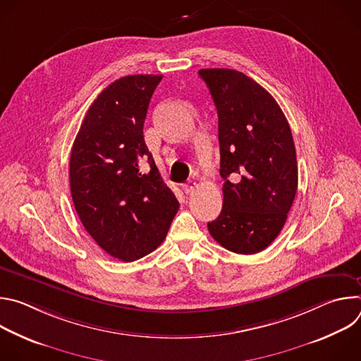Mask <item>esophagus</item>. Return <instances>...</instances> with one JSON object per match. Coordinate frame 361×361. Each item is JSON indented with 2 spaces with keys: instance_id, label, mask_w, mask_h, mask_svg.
<instances>
[{
  "instance_id": "esophagus-1",
  "label": "esophagus",
  "mask_w": 361,
  "mask_h": 361,
  "mask_svg": "<svg viewBox=\"0 0 361 361\" xmlns=\"http://www.w3.org/2000/svg\"><path fill=\"white\" fill-rule=\"evenodd\" d=\"M197 181H194V180H190V181H187L184 185H183V190H184V192L185 194H190V192H192L195 188H197Z\"/></svg>"
}]
</instances>
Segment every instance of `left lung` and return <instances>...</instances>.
Returning a JSON list of instances; mask_svg holds the SVG:
<instances>
[{"label":"left lung","mask_w":361,"mask_h":361,"mask_svg":"<svg viewBox=\"0 0 361 361\" xmlns=\"http://www.w3.org/2000/svg\"><path fill=\"white\" fill-rule=\"evenodd\" d=\"M219 116L223 210L207 224L237 254H255L280 234L298 183L288 121L273 95L245 74L202 68Z\"/></svg>","instance_id":"left-lung-1"}]
</instances>
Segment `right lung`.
Segmentation results:
<instances>
[{"label":"right lung","instance_id":"obj_1","mask_svg":"<svg viewBox=\"0 0 361 361\" xmlns=\"http://www.w3.org/2000/svg\"><path fill=\"white\" fill-rule=\"evenodd\" d=\"M161 78L127 75L102 90L71 148L75 212L95 243L121 262L156 250L178 212L142 135L149 99Z\"/></svg>","mask_w":361,"mask_h":361}]
</instances>
